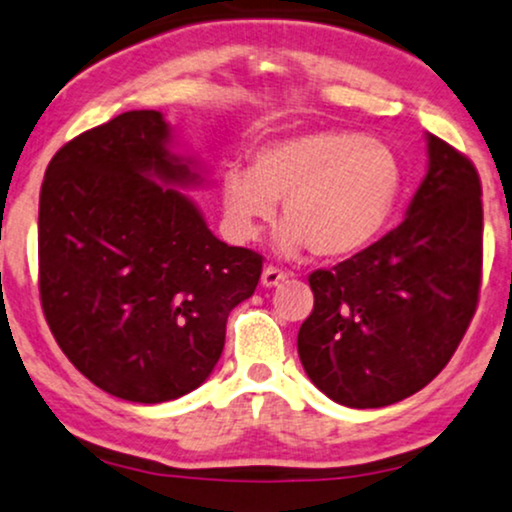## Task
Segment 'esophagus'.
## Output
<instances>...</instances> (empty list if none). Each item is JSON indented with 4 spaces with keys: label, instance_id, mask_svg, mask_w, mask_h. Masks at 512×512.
<instances>
[{
    "label": "esophagus",
    "instance_id": "34e87169",
    "mask_svg": "<svg viewBox=\"0 0 512 512\" xmlns=\"http://www.w3.org/2000/svg\"><path fill=\"white\" fill-rule=\"evenodd\" d=\"M281 281H286V272H281V269L272 267V264H269V267H264V272H262V286L264 288L279 286Z\"/></svg>",
    "mask_w": 512,
    "mask_h": 512
}]
</instances>
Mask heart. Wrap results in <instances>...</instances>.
<instances>
[{
	"mask_svg": "<svg viewBox=\"0 0 512 512\" xmlns=\"http://www.w3.org/2000/svg\"><path fill=\"white\" fill-rule=\"evenodd\" d=\"M400 190L403 166L386 143L357 131H307L260 147L250 171H224L221 205L233 233L255 240L283 202V255L312 248L338 260L384 231Z\"/></svg>",
	"mask_w": 512,
	"mask_h": 512,
	"instance_id": "obj_1",
	"label": "heart"
}]
</instances>
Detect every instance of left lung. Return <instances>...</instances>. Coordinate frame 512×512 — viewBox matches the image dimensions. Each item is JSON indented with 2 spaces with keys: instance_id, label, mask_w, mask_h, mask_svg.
Listing matches in <instances>:
<instances>
[{
  "instance_id": "left-lung-1",
  "label": "left lung",
  "mask_w": 512,
  "mask_h": 512,
  "mask_svg": "<svg viewBox=\"0 0 512 512\" xmlns=\"http://www.w3.org/2000/svg\"><path fill=\"white\" fill-rule=\"evenodd\" d=\"M429 169L403 224L346 262L310 274L315 307L298 355L319 391L348 408L412 396L448 365L482 286V183L427 135Z\"/></svg>"
}]
</instances>
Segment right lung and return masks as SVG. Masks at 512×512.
I'll use <instances>...</instances> for the list:
<instances>
[{
	"label": "right lung",
	"instance_id": "add662e5",
	"mask_svg": "<svg viewBox=\"0 0 512 512\" xmlns=\"http://www.w3.org/2000/svg\"><path fill=\"white\" fill-rule=\"evenodd\" d=\"M169 143L159 112L119 114L61 147L40 190L49 329L83 377L131 403L197 389L262 274V255L221 243L178 190L200 174Z\"/></svg>",
	"mask_w": 512,
	"mask_h": 512
}]
</instances>
